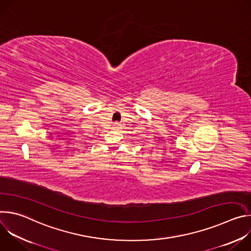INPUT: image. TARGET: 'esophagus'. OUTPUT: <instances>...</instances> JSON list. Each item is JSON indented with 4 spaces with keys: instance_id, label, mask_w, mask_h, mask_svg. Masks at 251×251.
<instances>
[{
    "instance_id": "34e87169",
    "label": "esophagus",
    "mask_w": 251,
    "mask_h": 251,
    "mask_svg": "<svg viewBox=\"0 0 251 251\" xmlns=\"http://www.w3.org/2000/svg\"><path fill=\"white\" fill-rule=\"evenodd\" d=\"M115 124H116V125H117V124H118V123H117V122H116V123H115Z\"/></svg>"
}]
</instances>
